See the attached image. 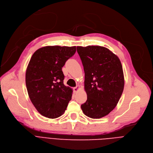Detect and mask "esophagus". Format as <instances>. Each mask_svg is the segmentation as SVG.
<instances>
[{"label":"esophagus","mask_w":153,"mask_h":153,"mask_svg":"<svg viewBox=\"0 0 153 153\" xmlns=\"http://www.w3.org/2000/svg\"><path fill=\"white\" fill-rule=\"evenodd\" d=\"M79 89H80V87H79V85H77L76 87H75L73 88V90H74V91L75 92H77Z\"/></svg>","instance_id":"34e87169"}]
</instances>
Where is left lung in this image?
Masks as SVG:
<instances>
[{
  "instance_id": "obj_1",
  "label": "left lung",
  "mask_w": 153,
  "mask_h": 153,
  "mask_svg": "<svg viewBox=\"0 0 153 153\" xmlns=\"http://www.w3.org/2000/svg\"><path fill=\"white\" fill-rule=\"evenodd\" d=\"M77 51L84 66L87 95L81 109L87 117L100 118L115 108L123 93L122 63L117 55L103 46H77Z\"/></svg>"
}]
</instances>
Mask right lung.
Listing matches in <instances>:
<instances>
[{
  "instance_id": "right-lung-1",
  "label": "right lung",
  "mask_w": 153,
  "mask_h": 153,
  "mask_svg": "<svg viewBox=\"0 0 153 153\" xmlns=\"http://www.w3.org/2000/svg\"><path fill=\"white\" fill-rule=\"evenodd\" d=\"M76 51V46H48L31 56L26 71L27 89L32 103L45 117L61 116L71 100L72 90L63 83L62 68Z\"/></svg>"
}]
</instances>
